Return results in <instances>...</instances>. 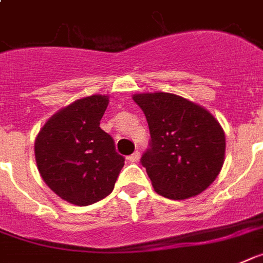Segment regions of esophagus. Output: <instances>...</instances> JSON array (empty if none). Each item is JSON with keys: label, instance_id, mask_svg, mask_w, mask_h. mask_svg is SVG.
Wrapping results in <instances>:
<instances>
[{"label": "esophagus", "instance_id": "1", "mask_svg": "<svg viewBox=\"0 0 263 263\" xmlns=\"http://www.w3.org/2000/svg\"><path fill=\"white\" fill-rule=\"evenodd\" d=\"M138 160H140V152H138V151L134 152L133 155L129 156V161L137 162V161H138Z\"/></svg>", "mask_w": 263, "mask_h": 263}]
</instances>
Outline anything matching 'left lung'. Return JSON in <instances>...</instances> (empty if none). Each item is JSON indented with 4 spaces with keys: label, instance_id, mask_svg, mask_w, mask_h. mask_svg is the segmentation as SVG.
<instances>
[{
    "label": "left lung",
    "instance_id": "left-lung-1",
    "mask_svg": "<svg viewBox=\"0 0 263 263\" xmlns=\"http://www.w3.org/2000/svg\"><path fill=\"white\" fill-rule=\"evenodd\" d=\"M146 117L149 149L141 164L157 194L184 200L207 190L224 162L226 137L204 107L169 92L134 94Z\"/></svg>",
    "mask_w": 263,
    "mask_h": 263
}]
</instances>
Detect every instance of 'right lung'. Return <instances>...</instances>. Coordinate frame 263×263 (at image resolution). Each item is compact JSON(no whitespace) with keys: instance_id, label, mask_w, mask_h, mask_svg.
<instances>
[{"instance_id":"obj_1","label":"right lung","mask_w":263,"mask_h":263,"mask_svg":"<svg viewBox=\"0 0 263 263\" xmlns=\"http://www.w3.org/2000/svg\"><path fill=\"white\" fill-rule=\"evenodd\" d=\"M107 95H91L59 110L34 141L36 164L44 183L75 205H90L111 194L125 158L99 127Z\"/></svg>"}]
</instances>
